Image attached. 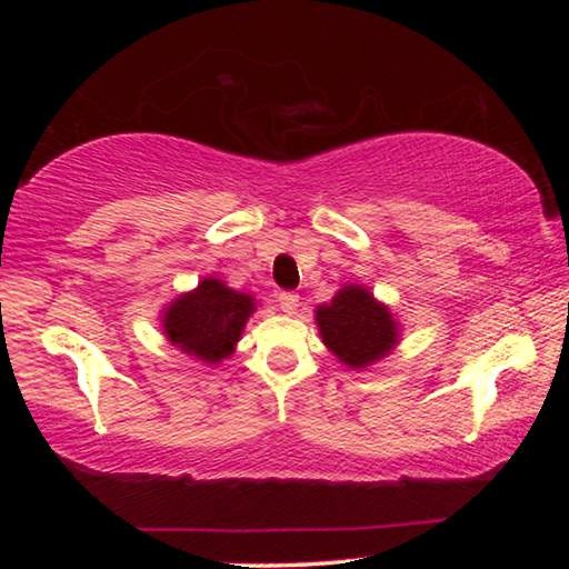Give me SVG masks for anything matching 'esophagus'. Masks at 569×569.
Masks as SVG:
<instances>
[{
	"label": "esophagus",
	"mask_w": 569,
	"mask_h": 569,
	"mask_svg": "<svg viewBox=\"0 0 569 569\" xmlns=\"http://www.w3.org/2000/svg\"><path fill=\"white\" fill-rule=\"evenodd\" d=\"M278 306H281V311L293 316L298 311V296L296 293H281L278 296Z\"/></svg>",
	"instance_id": "esophagus-1"
}]
</instances>
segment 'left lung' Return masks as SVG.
<instances>
[{"label":"left lung","instance_id":"obj_1","mask_svg":"<svg viewBox=\"0 0 569 569\" xmlns=\"http://www.w3.org/2000/svg\"><path fill=\"white\" fill-rule=\"evenodd\" d=\"M321 341L346 369L363 371L397 349L401 323L391 308L361 283L341 286L316 308Z\"/></svg>","mask_w":569,"mask_h":569}]
</instances>
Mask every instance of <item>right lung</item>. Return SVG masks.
<instances>
[{
  "instance_id": "obj_1",
  "label": "right lung",
  "mask_w": 569,
  "mask_h": 569,
  "mask_svg": "<svg viewBox=\"0 0 569 569\" xmlns=\"http://www.w3.org/2000/svg\"><path fill=\"white\" fill-rule=\"evenodd\" d=\"M256 298L208 276L192 291L172 298L160 311V329L170 346L208 366L236 353Z\"/></svg>"
}]
</instances>
